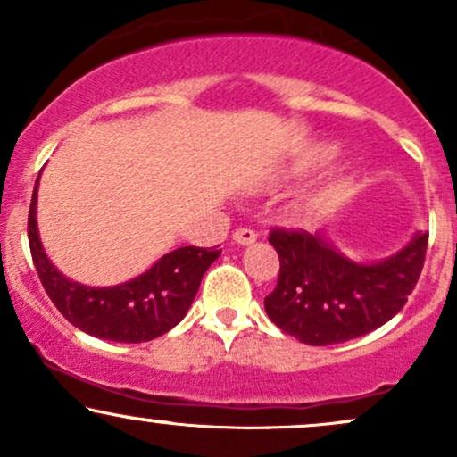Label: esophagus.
<instances>
[{
  "mask_svg": "<svg viewBox=\"0 0 457 457\" xmlns=\"http://www.w3.org/2000/svg\"><path fill=\"white\" fill-rule=\"evenodd\" d=\"M232 238H234L236 245L249 246V245H253L255 240H258V234H255L253 229H236V232L232 234Z\"/></svg>",
  "mask_w": 457,
  "mask_h": 457,
  "instance_id": "1",
  "label": "esophagus"
}]
</instances>
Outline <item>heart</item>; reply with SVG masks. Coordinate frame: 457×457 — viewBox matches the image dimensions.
<instances>
[{"instance_id": "b5f03b06", "label": "heart", "mask_w": 457, "mask_h": 457, "mask_svg": "<svg viewBox=\"0 0 457 457\" xmlns=\"http://www.w3.org/2000/svg\"><path fill=\"white\" fill-rule=\"evenodd\" d=\"M333 154H335L333 145H324V148H320L316 154H313V161H328L333 159Z\"/></svg>"}]
</instances>
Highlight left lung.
Returning a JSON list of instances; mask_svg holds the SVG:
<instances>
[{"label":"left lung","instance_id":"obj_1","mask_svg":"<svg viewBox=\"0 0 457 457\" xmlns=\"http://www.w3.org/2000/svg\"><path fill=\"white\" fill-rule=\"evenodd\" d=\"M279 255L277 287L264 309L283 333L309 345L350 342L395 316L417 286L428 234L417 232L389 258L361 262L344 255L318 232L272 229Z\"/></svg>","mask_w":457,"mask_h":457}]
</instances>
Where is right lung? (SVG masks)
Instances as JSON below:
<instances>
[{"label":"right lung","instance_id":"1","mask_svg":"<svg viewBox=\"0 0 457 457\" xmlns=\"http://www.w3.org/2000/svg\"><path fill=\"white\" fill-rule=\"evenodd\" d=\"M38 182L31 195L28 238L36 272L46 295L68 322L98 339L141 344L161 337L187 316L204 272L221 255L219 249L180 246L161 255L148 270L118 286L94 287L68 279L46 255L38 232Z\"/></svg>","mask_w":457,"mask_h":457}]
</instances>
